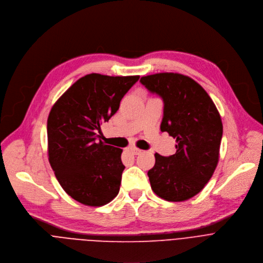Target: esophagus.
Returning a JSON list of instances; mask_svg holds the SVG:
<instances>
[{"label":"esophagus","instance_id":"obj_1","mask_svg":"<svg viewBox=\"0 0 263 263\" xmlns=\"http://www.w3.org/2000/svg\"><path fill=\"white\" fill-rule=\"evenodd\" d=\"M130 151H132L134 154H136V155H138V154H140V153L142 152V150H141V149H139V148H136V147H134V148H130Z\"/></svg>","mask_w":263,"mask_h":263}]
</instances>
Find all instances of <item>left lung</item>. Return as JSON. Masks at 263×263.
I'll use <instances>...</instances> for the list:
<instances>
[{
	"mask_svg": "<svg viewBox=\"0 0 263 263\" xmlns=\"http://www.w3.org/2000/svg\"><path fill=\"white\" fill-rule=\"evenodd\" d=\"M140 82L163 98L161 130L176 139L173 155L154 154V167L147 173L151 189L167 201L189 200L203 190L219 163L221 115L211 96L187 76L161 72Z\"/></svg>",
	"mask_w": 263,
	"mask_h": 263,
	"instance_id": "8db88e82",
	"label": "left lung"
}]
</instances>
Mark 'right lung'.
Masks as SVG:
<instances>
[{"mask_svg":"<svg viewBox=\"0 0 263 263\" xmlns=\"http://www.w3.org/2000/svg\"><path fill=\"white\" fill-rule=\"evenodd\" d=\"M140 76L90 73L79 79L54 103L47 118V154L62 189L87 206H102L119 193L122 149L106 145L100 125L118 111Z\"/></svg>","mask_w":263,"mask_h":263,"instance_id":"add662e5","label":"right lung"}]
</instances>
